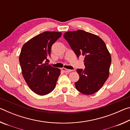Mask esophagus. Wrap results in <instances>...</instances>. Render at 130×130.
Masks as SVG:
<instances>
[{
	"instance_id": "34e87169",
	"label": "esophagus",
	"mask_w": 130,
	"mask_h": 130,
	"mask_svg": "<svg viewBox=\"0 0 130 130\" xmlns=\"http://www.w3.org/2000/svg\"><path fill=\"white\" fill-rule=\"evenodd\" d=\"M61 70H62V71L64 72V73H68V72H70L72 71V70L67 69H66V68H62V69H61Z\"/></svg>"
}]
</instances>
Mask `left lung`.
Segmentation results:
<instances>
[{"instance_id":"obj_1","label":"left lung","mask_w":130,"mask_h":130,"mask_svg":"<svg viewBox=\"0 0 130 130\" xmlns=\"http://www.w3.org/2000/svg\"><path fill=\"white\" fill-rule=\"evenodd\" d=\"M63 37L77 57H84L85 69L77 70L80 76L75 83L77 90L87 95L96 93L108 78L111 63L104 42L96 35L82 30L66 32Z\"/></svg>"}]
</instances>
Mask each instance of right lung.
<instances>
[{
	"mask_svg": "<svg viewBox=\"0 0 130 130\" xmlns=\"http://www.w3.org/2000/svg\"><path fill=\"white\" fill-rule=\"evenodd\" d=\"M62 33L45 31L30 39L23 45L19 55L22 73L30 88L39 95L53 91L60 75L58 68L48 65L51 47Z\"/></svg>",
	"mask_w": 130,
	"mask_h": 130,
	"instance_id": "add662e5",
	"label": "right lung"
}]
</instances>
